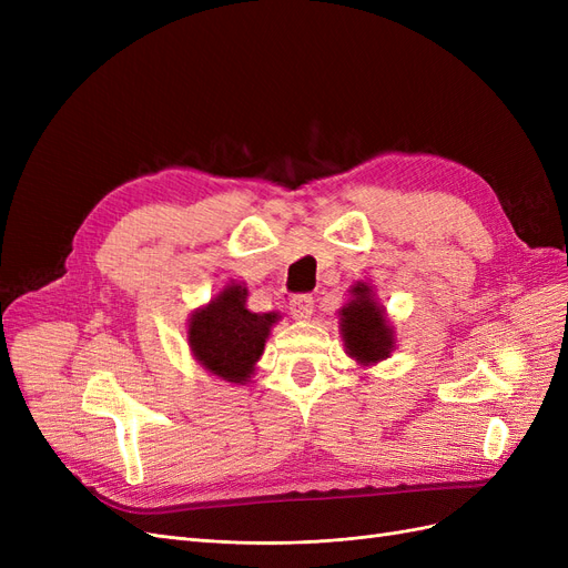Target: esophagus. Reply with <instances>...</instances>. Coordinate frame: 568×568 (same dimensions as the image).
Instances as JSON below:
<instances>
[{
	"label": "esophagus",
	"instance_id": "obj_1",
	"mask_svg": "<svg viewBox=\"0 0 568 568\" xmlns=\"http://www.w3.org/2000/svg\"><path fill=\"white\" fill-rule=\"evenodd\" d=\"M288 311L296 320H307L313 315V296L311 294H294L288 301Z\"/></svg>",
	"mask_w": 568,
	"mask_h": 568
}]
</instances>
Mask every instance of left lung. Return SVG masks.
<instances>
[{
	"mask_svg": "<svg viewBox=\"0 0 568 568\" xmlns=\"http://www.w3.org/2000/svg\"><path fill=\"white\" fill-rule=\"evenodd\" d=\"M355 301L343 305L341 332L346 351L359 363H379L393 348V332L384 320V311L369 296L367 284L353 288Z\"/></svg>",
	"mask_w": 568,
	"mask_h": 568,
	"instance_id": "8db88e82",
	"label": "left lung"
}]
</instances>
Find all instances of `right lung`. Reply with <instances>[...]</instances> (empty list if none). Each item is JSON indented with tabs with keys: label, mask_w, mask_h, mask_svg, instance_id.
Listing matches in <instances>:
<instances>
[{
	"label": "right lung",
	"mask_w": 568,
	"mask_h": 568,
	"mask_svg": "<svg viewBox=\"0 0 568 568\" xmlns=\"http://www.w3.org/2000/svg\"><path fill=\"white\" fill-rule=\"evenodd\" d=\"M246 296L244 286L232 284L189 324V346L199 363L234 384L248 379L265 351L270 326L280 320L277 313L246 311Z\"/></svg>",
	"instance_id": "add662e5"
}]
</instances>
